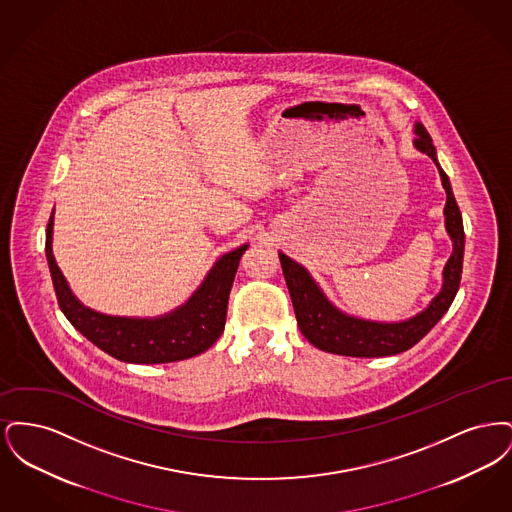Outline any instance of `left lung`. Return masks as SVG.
<instances>
[{
    "label": "left lung",
    "instance_id": "8db88e82",
    "mask_svg": "<svg viewBox=\"0 0 512 512\" xmlns=\"http://www.w3.org/2000/svg\"><path fill=\"white\" fill-rule=\"evenodd\" d=\"M414 136L413 146L436 163L441 186L447 194L443 215L453 251L441 272V290L426 309L405 320L382 322L355 317L347 315L328 299L307 268L278 251L282 272L292 297L297 326L307 340L326 353L345 357H388L403 353L438 324L439 318L447 313L459 292L464 257L463 217L455 201L449 176L441 169L438 151L422 122H414Z\"/></svg>",
    "mask_w": 512,
    "mask_h": 512
}]
</instances>
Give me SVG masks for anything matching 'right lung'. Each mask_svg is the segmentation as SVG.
Masks as SVG:
<instances>
[{"instance_id": "right-lung-1", "label": "right lung", "mask_w": 512, "mask_h": 512, "mask_svg": "<svg viewBox=\"0 0 512 512\" xmlns=\"http://www.w3.org/2000/svg\"><path fill=\"white\" fill-rule=\"evenodd\" d=\"M55 213V209H53ZM53 213L46 230V257L55 295L74 328L122 363L159 365L195 357L219 340L226 324L228 295L249 244L222 257L207 272L186 303L159 317L103 315L80 303L53 257Z\"/></svg>"}]
</instances>
